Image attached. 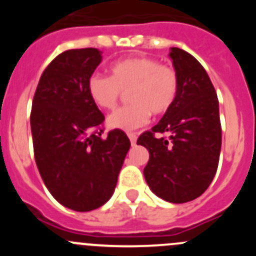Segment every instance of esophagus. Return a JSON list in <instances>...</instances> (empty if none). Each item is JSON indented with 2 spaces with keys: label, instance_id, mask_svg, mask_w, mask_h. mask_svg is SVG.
<instances>
[{
  "label": "esophagus",
  "instance_id": "1",
  "mask_svg": "<svg viewBox=\"0 0 256 256\" xmlns=\"http://www.w3.org/2000/svg\"><path fill=\"white\" fill-rule=\"evenodd\" d=\"M128 137H130V144H132V146H134L136 142H137V136H136L134 133H128Z\"/></svg>",
  "mask_w": 256,
  "mask_h": 256
}]
</instances>
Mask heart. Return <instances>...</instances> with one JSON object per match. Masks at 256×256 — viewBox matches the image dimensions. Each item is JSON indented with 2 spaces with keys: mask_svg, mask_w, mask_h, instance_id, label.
<instances>
[{
  "mask_svg": "<svg viewBox=\"0 0 256 256\" xmlns=\"http://www.w3.org/2000/svg\"><path fill=\"white\" fill-rule=\"evenodd\" d=\"M112 76L94 74L88 79V94L98 108H114L124 94L130 104L108 115V128L133 130L144 126L150 115H164L176 102L180 79L170 66L151 58H130L110 68Z\"/></svg>",
  "mask_w": 256,
  "mask_h": 256,
  "instance_id": "heart-1",
  "label": "heart"
}]
</instances>
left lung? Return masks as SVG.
<instances>
[{
	"label": "left lung",
	"instance_id": "1",
	"mask_svg": "<svg viewBox=\"0 0 256 256\" xmlns=\"http://www.w3.org/2000/svg\"><path fill=\"white\" fill-rule=\"evenodd\" d=\"M180 79L176 102L137 144L148 150L144 180L156 196L173 204L195 200L210 186L222 148L219 102L206 70L188 52L172 47ZM166 132L168 138H156Z\"/></svg>",
	"mask_w": 256,
	"mask_h": 256
}]
</instances>
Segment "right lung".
<instances>
[{"instance_id": "1", "label": "right lung", "mask_w": 256, "mask_h": 256, "mask_svg": "<svg viewBox=\"0 0 256 256\" xmlns=\"http://www.w3.org/2000/svg\"><path fill=\"white\" fill-rule=\"evenodd\" d=\"M101 60L97 48L68 50L56 56L40 76L32 104L40 177L61 205L76 212H91L108 201L130 148L123 130L101 136L105 116L87 88Z\"/></svg>"}]
</instances>
